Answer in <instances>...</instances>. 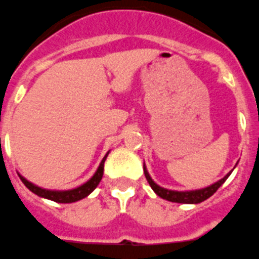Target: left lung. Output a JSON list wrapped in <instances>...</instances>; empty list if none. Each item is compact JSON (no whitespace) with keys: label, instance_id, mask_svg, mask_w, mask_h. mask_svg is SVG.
<instances>
[{"label":"left lung","instance_id":"1","mask_svg":"<svg viewBox=\"0 0 259 259\" xmlns=\"http://www.w3.org/2000/svg\"><path fill=\"white\" fill-rule=\"evenodd\" d=\"M231 172L227 174L226 177L222 178L220 181H217V182L212 183V185H209L206 187H202V189H195V190H169V189H165V187L159 186L157 183L153 181L148 172L147 167L144 164V174H145V178H147L148 183H149V186L152 187V190L155 191L156 194L159 195L160 198L167 201H171V202H178V204H200L202 201L208 200L209 197H212L214 193L217 191V189L222 186L223 183L226 182L227 178L230 177Z\"/></svg>","mask_w":259,"mask_h":259}]
</instances>
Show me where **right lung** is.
Returning a JSON list of instances; mask_svg holds the SVG:
<instances>
[{
	"label": "right lung",
	"instance_id": "right-lung-1",
	"mask_svg": "<svg viewBox=\"0 0 259 259\" xmlns=\"http://www.w3.org/2000/svg\"><path fill=\"white\" fill-rule=\"evenodd\" d=\"M110 151L106 153V156L103 157V160L100 161L96 172L92 175L90 181H87L85 183H82L81 186L76 187V189H70V190H50V189H43V187H39L36 185H33L32 182L27 181L24 177L20 175V179L21 182L24 183L25 186L28 187L29 190L32 191L33 194L39 195L42 198H46V200L55 201V202H59V204H70V202H76V201H80L82 198H85L92 193V191L98 187L99 182L102 181V177H103L104 171V161L107 159Z\"/></svg>",
	"mask_w": 259,
	"mask_h": 259
}]
</instances>
